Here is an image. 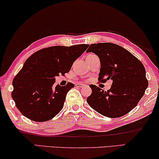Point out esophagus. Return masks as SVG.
I'll return each instance as SVG.
<instances>
[{
	"mask_svg": "<svg viewBox=\"0 0 159 159\" xmlns=\"http://www.w3.org/2000/svg\"><path fill=\"white\" fill-rule=\"evenodd\" d=\"M76 86H77V87H78V88H83V87H84V84H81V83H77V84H76Z\"/></svg>",
	"mask_w": 159,
	"mask_h": 159,
	"instance_id": "esophagus-1",
	"label": "esophagus"
}]
</instances>
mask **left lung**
<instances>
[{"label":"left lung","instance_id":"left-lung-1","mask_svg":"<svg viewBox=\"0 0 159 159\" xmlns=\"http://www.w3.org/2000/svg\"><path fill=\"white\" fill-rule=\"evenodd\" d=\"M86 52H93L99 57L98 80H112L107 91L90 84L92 93L87 98L89 106L111 118L121 117L132 110L148 86L143 63L127 49L113 43L92 44Z\"/></svg>","mask_w":159,"mask_h":159}]
</instances>
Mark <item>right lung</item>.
<instances>
[{
    "mask_svg": "<svg viewBox=\"0 0 159 159\" xmlns=\"http://www.w3.org/2000/svg\"><path fill=\"white\" fill-rule=\"evenodd\" d=\"M88 44L54 46L28 57L12 82L11 97L20 112L30 120L44 122L61 112L66 96L75 84L54 86L55 77L63 75L88 48Z\"/></svg>",
    "mask_w": 159,
    "mask_h": 159,
    "instance_id": "obj_1",
    "label": "right lung"
}]
</instances>
